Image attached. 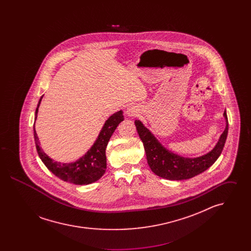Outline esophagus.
<instances>
[{"label": "esophagus", "mask_w": 251, "mask_h": 251, "mask_svg": "<svg viewBox=\"0 0 251 251\" xmlns=\"http://www.w3.org/2000/svg\"><path fill=\"white\" fill-rule=\"evenodd\" d=\"M139 113V110L134 106H129L126 110V114L128 115V117H135L137 116Z\"/></svg>", "instance_id": "obj_1"}]
</instances>
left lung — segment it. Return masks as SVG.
Segmentation results:
<instances>
[{
	"mask_svg": "<svg viewBox=\"0 0 251 251\" xmlns=\"http://www.w3.org/2000/svg\"><path fill=\"white\" fill-rule=\"evenodd\" d=\"M226 128L215 148L205 155L197 158H184L169 151L162 146L155 136L147 129L140 120H135L136 130L142 140L148 164L157 176L167 179H187L193 178L211 167L220 156L227 139L228 123L226 110Z\"/></svg>",
	"mask_w": 251,
	"mask_h": 251,
	"instance_id": "left-lung-1",
	"label": "left lung"
}]
</instances>
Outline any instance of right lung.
Masks as SVG:
<instances>
[{"instance_id": "right-lung-1", "label": "right lung", "mask_w": 251, "mask_h": 251, "mask_svg": "<svg viewBox=\"0 0 251 251\" xmlns=\"http://www.w3.org/2000/svg\"><path fill=\"white\" fill-rule=\"evenodd\" d=\"M42 98L43 96L40 98L36 107L35 121L37 118L38 107ZM122 120H124V117L123 112L121 110L112 115L105 121L101 131L100 132L95 143L91 147V149L79 160H77L74 163L69 164H62L53 161L41 150V148L39 147V140L36 134L34 123V137L38 156L40 157L41 161L44 163V165L47 167L49 170L59 179L78 185L92 183L96 180L100 179L105 173L106 147L113 132L117 129V127Z\"/></svg>"}]
</instances>
